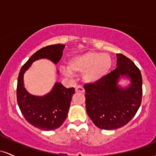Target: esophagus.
<instances>
[{
	"label": "esophagus",
	"mask_w": 156,
	"mask_h": 156,
	"mask_svg": "<svg viewBox=\"0 0 156 156\" xmlns=\"http://www.w3.org/2000/svg\"><path fill=\"white\" fill-rule=\"evenodd\" d=\"M75 91L84 93L85 92V90H84V88L82 86H80V85H77V86L75 87Z\"/></svg>",
	"instance_id": "obj_1"
}]
</instances>
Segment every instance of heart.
<instances>
[{"label": "heart", "mask_w": 156, "mask_h": 156, "mask_svg": "<svg viewBox=\"0 0 156 156\" xmlns=\"http://www.w3.org/2000/svg\"><path fill=\"white\" fill-rule=\"evenodd\" d=\"M112 66L111 57L107 54L88 51L73 57L69 62V68H62L66 76H72L73 72L83 73V80L94 84L101 81L109 72Z\"/></svg>", "instance_id": "b5f03b06"}]
</instances>
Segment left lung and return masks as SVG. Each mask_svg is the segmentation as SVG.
Masks as SVG:
<instances>
[{"label":"left lung","mask_w":156,"mask_h":156,"mask_svg":"<svg viewBox=\"0 0 156 156\" xmlns=\"http://www.w3.org/2000/svg\"><path fill=\"white\" fill-rule=\"evenodd\" d=\"M116 69L101 81L84 85L87 115L102 130H116L127 125L137 113L142 97V76L133 62L116 55ZM127 78L130 83L118 84Z\"/></svg>","instance_id":"8db88e82"}]
</instances>
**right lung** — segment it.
I'll use <instances>...</instances> for the list:
<instances>
[{
    "instance_id": "right-lung-1",
    "label": "right lung",
    "mask_w": 156,
    "mask_h": 156,
    "mask_svg": "<svg viewBox=\"0 0 156 156\" xmlns=\"http://www.w3.org/2000/svg\"><path fill=\"white\" fill-rule=\"evenodd\" d=\"M66 47L63 44L48 45L35 52L23 65L19 73L17 86V100L26 120L43 130H54L63 124L68 116L73 87L66 88L60 83H55L50 92L44 96L29 94L24 87L23 75L31 64L40 59H47L57 64L60 60ZM59 74V71H57Z\"/></svg>"
}]
</instances>
